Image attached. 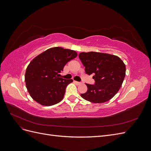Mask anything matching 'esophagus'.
Returning <instances> with one entry per match:
<instances>
[{"instance_id": "1", "label": "esophagus", "mask_w": 151, "mask_h": 151, "mask_svg": "<svg viewBox=\"0 0 151 151\" xmlns=\"http://www.w3.org/2000/svg\"><path fill=\"white\" fill-rule=\"evenodd\" d=\"M74 83L76 84H77V85H80V84H81V83H80V82H77V81H74Z\"/></svg>"}]
</instances>
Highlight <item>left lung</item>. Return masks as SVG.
Returning <instances> with one entry per match:
<instances>
[{"instance_id": "1", "label": "left lung", "mask_w": 151, "mask_h": 151, "mask_svg": "<svg viewBox=\"0 0 151 151\" xmlns=\"http://www.w3.org/2000/svg\"><path fill=\"white\" fill-rule=\"evenodd\" d=\"M79 57L88 75L94 74L95 84H86L88 91L83 99L94 103L110 100L120 89L126 72L125 63L118 56L105 53L81 52Z\"/></svg>"}]
</instances>
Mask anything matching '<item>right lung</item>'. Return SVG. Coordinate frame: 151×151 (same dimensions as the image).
<instances>
[{"instance_id": "1", "label": "right lung", "mask_w": 151, "mask_h": 151, "mask_svg": "<svg viewBox=\"0 0 151 151\" xmlns=\"http://www.w3.org/2000/svg\"><path fill=\"white\" fill-rule=\"evenodd\" d=\"M77 56L74 50L53 47L34 58L27 67L24 79L31 97L43 106L60 102L72 79L59 77L66 63Z\"/></svg>"}]
</instances>
